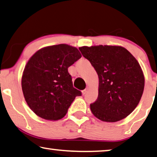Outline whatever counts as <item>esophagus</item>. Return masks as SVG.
Returning a JSON list of instances; mask_svg holds the SVG:
<instances>
[{"label": "esophagus", "mask_w": 157, "mask_h": 157, "mask_svg": "<svg viewBox=\"0 0 157 157\" xmlns=\"http://www.w3.org/2000/svg\"><path fill=\"white\" fill-rule=\"evenodd\" d=\"M88 90H89V88H88V87L85 88V90H82V94H85L86 93H87V92L88 91Z\"/></svg>", "instance_id": "1"}]
</instances>
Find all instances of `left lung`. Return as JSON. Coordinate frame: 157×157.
I'll use <instances>...</instances> for the list:
<instances>
[{
    "label": "left lung",
    "instance_id": "8db88e82",
    "mask_svg": "<svg viewBox=\"0 0 157 157\" xmlns=\"http://www.w3.org/2000/svg\"><path fill=\"white\" fill-rule=\"evenodd\" d=\"M79 50L98 75V97L90 105L92 114L107 122L127 117L144 92V76L138 61L122 46H83Z\"/></svg>",
    "mask_w": 157,
    "mask_h": 157
}]
</instances>
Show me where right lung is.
Returning a JSON list of instances; mask_svg holds the SVG:
<instances>
[{
    "mask_svg": "<svg viewBox=\"0 0 157 157\" xmlns=\"http://www.w3.org/2000/svg\"><path fill=\"white\" fill-rule=\"evenodd\" d=\"M82 57L67 44L48 46L28 61L22 75V90L30 109L46 120H60L80 91L73 87L67 68Z\"/></svg>",
    "mask_w": 157,
    "mask_h": 157,
    "instance_id": "obj_1",
    "label": "right lung"
}]
</instances>
